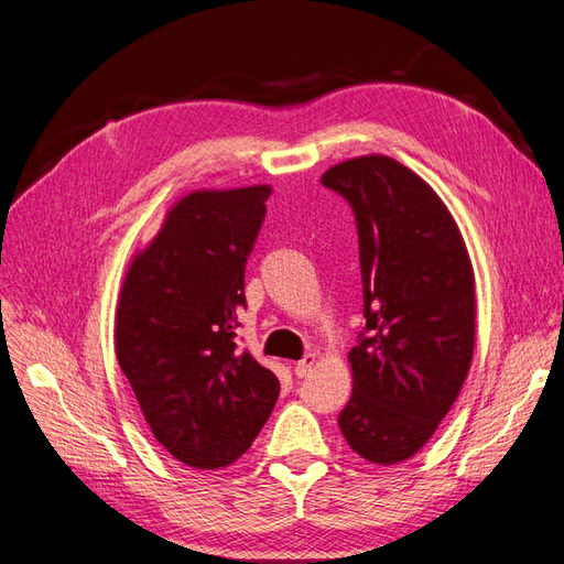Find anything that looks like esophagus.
<instances>
[{
    "mask_svg": "<svg viewBox=\"0 0 564 564\" xmlns=\"http://www.w3.org/2000/svg\"><path fill=\"white\" fill-rule=\"evenodd\" d=\"M313 367H315V355H305L303 360H299L294 365V373H296L299 379H303V377H308V373L313 371Z\"/></svg>",
    "mask_w": 564,
    "mask_h": 564,
    "instance_id": "obj_1",
    "label": "esophagus"
}]
</instances>
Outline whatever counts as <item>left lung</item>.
I'll use <instances>...</instances> for the list:
<instances>
[{
  "label": "left lung",
  "instance_id": "obj_1",
  "mask_svg": "<svg viewBox=\"0 0 564 564\" xmlns=\"http://www.w3.org/2000/svg\"><path fill=\"white\" fill-rule=\"evenodd\" d=\"M322 185L355 214L367 319L338 429L355 454L392 466L431 440L468 377L473 265L445 202L398 160L340 162Z\"/></svg>",
  "mask_w": 564,
  "mask_h": 564
}]
</instances>
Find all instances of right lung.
<instances>
[{"mask_svg": "<svg viewBox=\"0 0 564 564\" xmlns=\"http://www.w3.org/2000/svg\"><path fill=\"white\" fill-rule=\"evenodd\" d=\"M268 197V185L185 195L135 253L119 294V367L152 435L185 466H230L280 395L275 373L235 344Z\"/></svg>", "mask_w": 564, "mask_h": 564, "instance_id": "obj_1", "label": "right lung"}]
</instances>
